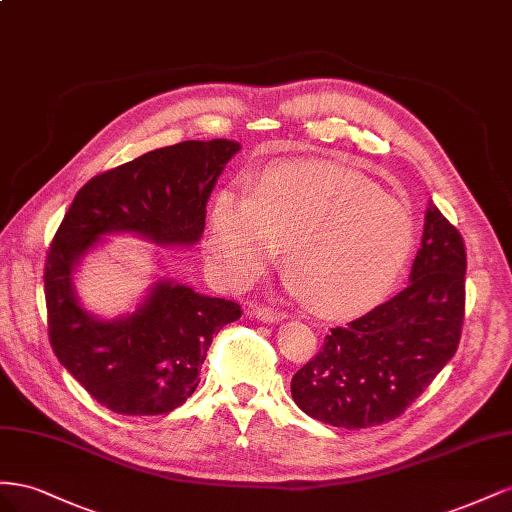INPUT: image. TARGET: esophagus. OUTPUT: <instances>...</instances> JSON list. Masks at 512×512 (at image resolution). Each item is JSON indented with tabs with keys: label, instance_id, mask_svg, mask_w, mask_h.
I'll return each mask as SVG.
<instances>
[{
	"label": "esophagus",
	"instance_id": "esophagus-1",
	"mask_svg": "<svg viewBox=\"0 0 512 512\" xmlns=\"http://www.w3.org/2000/svg\"><path fill=\"white\" fill-rule=\"evenodd\" d=\"M255 319H261V321H268V324H279V321H283L287 315L279 309H270V306H255V309L251 311Z\"/></svg>",
	"mask_w": 512,
	"mask_h": 512
}]
</instances>
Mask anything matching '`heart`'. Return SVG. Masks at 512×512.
<instances>
[{
  "mask_svg": "<svg viewBox=\"0 0 512 512\" xmlns=\"http://www.w3.org/2000/svg\"><path fill=\"white\" fill-rule=\"evenodd\" d=\"M287 248V287L326 317L371 309L397 285L414 251V218L362 175L328 165H276L248 186L223 188L208 218V255L248 285Z\"/></svg>",
  "mask_w": 512,
  "mask_h": 512,
  "instance_id": "b5f03b06",
  "label": "heart"
}]
</instances>
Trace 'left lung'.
Masks as SVG:
<instances>
[{
	"instance_id": "1",
	"label": "left lung",
	"mask_w": 512,
	"mask_h": 512,
	"mask_svg": "<svg viewBox=\"0 0 512 512\" xmlns=\"http://www.w3.org/2000/svg\"><path fill=\"white\" fill-rule=\"evenodd\" d=\"M465 266L461 233L429 206L410 285L326 334L321 352L291 377L300 410L343 429L401 416L457 352Z\"/></svg>"
}]
</instances>
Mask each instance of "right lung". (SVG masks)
<instances>
[{
  "mask_svg": "<svg viewBox=\"0 0 512 512\" xmlns=\"http://www.w3.org/2000/svg\"><path fill=\"white\" fill-rule=\"evenodd\" d=\"M238 152L240 143L227 139L182 141L100 173L77 193L55 233L45 266L51 347L115 414L156 416L180 407L199 386L212 337L242 309L160 279L133 313L100 319L79 302L75 270L111 233L158 246L197 244L218 175Z\"/></svg>",
  "mask_w": 512,
  "mask_h": 512,
  "instance_id": "obj_1",
  "label": "right lung"
}]
</instances>
